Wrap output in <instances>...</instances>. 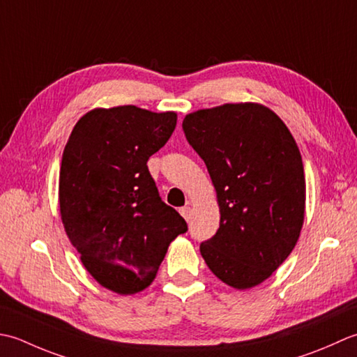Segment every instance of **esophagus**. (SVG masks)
Returning <instances> with one entry per match:
<instances>
[{"label": "esophagus", "instance_id": "esophagus-1", "mask_svg": "<svg viewBox=\"0 0 357 357\" xmlns=\"http://www.w3.org/2000/svg\"><path fill=\"white\" fill-rule=\"evenodd\" d=\"M178 211H180V214H181V217H183L185 220L191 219V208H189V206H183V208H180Z\"/></svg>", "mask_w": 357, "mask_h": 357}]
</instances>
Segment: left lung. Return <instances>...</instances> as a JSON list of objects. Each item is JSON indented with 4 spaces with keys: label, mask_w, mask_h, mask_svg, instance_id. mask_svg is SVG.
<instances>
[{
    "label": "left lung",
    "mask_w": 357,
    "mask_h": 357,
    "mask_svg": "<svg viewBox=\"0 0 357 357\" xmlns=\"http://www.w3.org/2000/svg\"><path fill=\"white\" fill-rule=\"evenodd\" d=\"M181 126L206 165L220 208V227L200 245L202 257L227 285L256 287L301 236L305 176L296 140L271 109L257 103L200 109Z\"/></svg>",
    "instance_id": "obj_1"
}]
</instances>
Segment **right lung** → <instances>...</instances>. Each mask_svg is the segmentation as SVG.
<instances>
[{
	"instance_id": "obj_1",
	"label": "right lung",
	"mask_w": 357,
	"mask_h": 357,
	"mask_svg": "<svg viewBox=\"0 0 357 357\" xmlns=\"http://www.w3.org/2000/svg\"><path fill=\"white\" fill-rule=\"evenodd\" d=\"M176 125V112L98 107L77 121L63 151L64 229L86 270L114 293L149 287L169 243L188 231L183 217L160 199L146 165Z\"/></svg>"
}]
</instances>
